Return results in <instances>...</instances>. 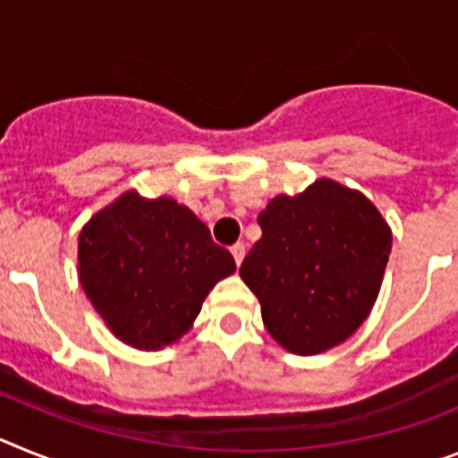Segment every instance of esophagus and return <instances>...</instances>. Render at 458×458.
Listing matches in <instances>:
<instances>
[{
    "label": "esophagus",
    "mask_w": 458,
    "mask_h": 458,
    "mask_svg": "<svg viewBox=\"0 0 458 458\" xmlns=\"http://www.w3.org/2000/svg\"><path fill=\"white\" fill-rule=\"evenodd\" d=\"M230 253H233V258H234V265L240 267L242 260H244V256H246V246L240 242V244H234L233 249H230Z\"/></svg>",
    "instance_id": "obj_1"
}]
</instances>
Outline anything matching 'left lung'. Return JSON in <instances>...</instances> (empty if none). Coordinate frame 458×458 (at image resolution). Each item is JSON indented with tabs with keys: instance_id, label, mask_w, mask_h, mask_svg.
<instances>
[{
	"instance_id": "left-lung-1",
	"label": "left lung",
	"mask_w": 458,
	"mask_h": 458,
	"mask_svg": "<svg viewBox=\"0 0 458 458\" xmlns=\"http://www.w3.org/2000/svg\"><path fill=\"white\" fill-rule=\"evenodd\" d=\"M262 237L240 267L269 336L293 355H320L371 313L392 251V228L361 191L320 177L272 198Z\"/></svg>"
}]
</instances>
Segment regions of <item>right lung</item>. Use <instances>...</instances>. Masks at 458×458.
Wrapping results in <instances>:
<instances>
[{"label":"right lung","mask_w":458,"mask_h":458,"mask_svg":"<svg viewBox=\"0 0 458 458\" xmlns=\"http://www.w3.org/2000/svg\"><path fill=\"white\" fill-rule=\"evenodd\" d=\"M234 269L209 228L170 196L124 191L78 237L87 300L122 344L147 352L177 344L209 290Z\"/></svg>","instance_id":"add662e5"}]
</instances>
